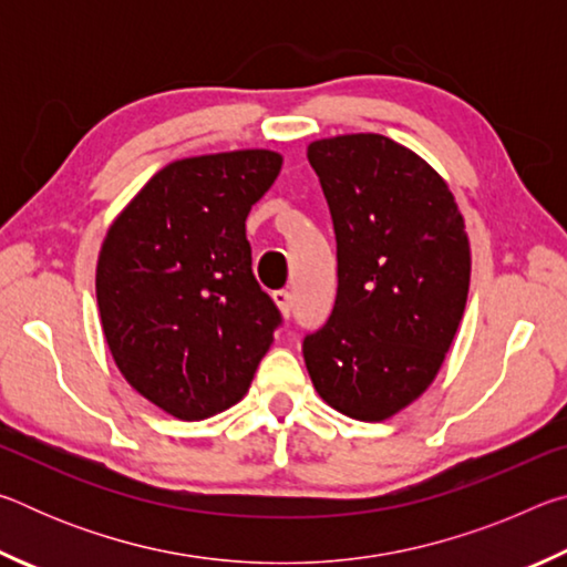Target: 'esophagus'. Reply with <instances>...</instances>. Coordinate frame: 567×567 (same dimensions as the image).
I'll return each mask as SVG.
<instances>
[{
    "mask_svg": "<svg viewBox=\"0 0 567 567\" xmlns=\"http://www.w3.org/2000/svg\"><path fill=\"white\" fill-rule=\"evenodd\" d=\"M272 300H275L277 307H280V312L285 315V318H290V315H292V295L287 290H277L272 295Z\"/></svg>",
    "mask_w": 567,
    "mask_h": 567,
    "instance_id": "esophagus-1",
    "label": "esophagus"
}]
</instances>
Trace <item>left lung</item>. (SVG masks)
<instances>
[{
  "mask_svg": "<svg viewBox=\"0 0 567 567\" xmlns=\"http://www.w3.org/2000/svg\"><path fill=\"white\" fill-rule=\"evenodd\" d=\"M307 159L338 239V297L302 354L318 395L380 422L437 378L470 290L465 219L447 182L385 134L315 140Z\"/></svg>",
  "mask_w": 567,
  "mask_h": 567,
  "instance_id": "obj_1",
  "label": "left lung"
}]
</instances>
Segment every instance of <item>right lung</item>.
<instances>
[{
    "label": "right lung",
    "mask_w": 567,
    "mask_h": 567,
    "mask_svg": "<svg viewBox=\"0 0 567 567\" xmlns=\"http://www.w3.org/2000/svg\"><path fill=\"white\" fill-rule=\"evenodd\" d=\"M280 169L272 150L169 162L104 235V340L124 380L172 417L233 408L275 340L280 312L252 275L245 219Z\"/></svg>",
    "instance_id": "right-lung-1"
}]
</instances>
